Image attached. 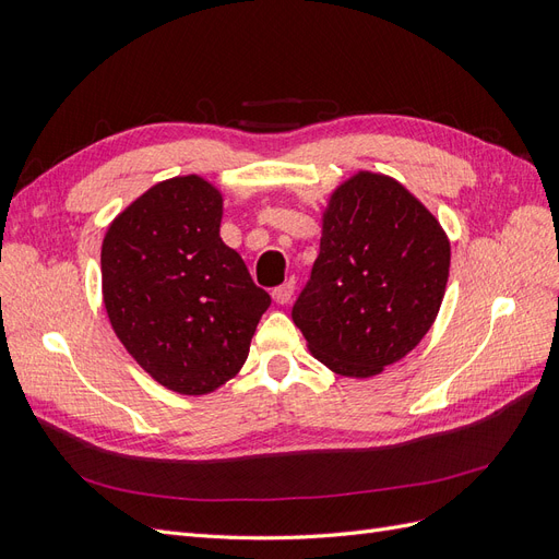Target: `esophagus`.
<instances>
[{
    "label": "esophagus",
    "mask_w": 559,
    "mask_h": 559,
    "mask_svg": "<svg viewBox=\"0 0 559 559\" xmlns=\"http://www.w3.org/2000/svg\"><path fill=\"white\" fill-rule=\"evenodd\" d=\"M294 289H296V282L294 280H286L284 284H280V286H275V289H273V300L280 302V306H284V302L292 300Z\"/></svg>",
    "instance_id": "esophagus-1"
}]
</instances>
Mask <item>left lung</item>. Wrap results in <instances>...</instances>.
<instances>
[{
	"label": "left lung",
	"mask_w": 559,
	"mask_h": 559,
	"mask_svg": "<svg viewBox=\"0 0 559 559\" xmlns=\"http://www.w3.org/2000/svg\"><path fill=\"white\" fill-rule=\"evenodd\" d=\"M448 273L450 242L433 214L392 177L359 173L331 195L294 324L335 373L378 376L427 335Z\"/></svg>",
	"instance_id": "8db88e82"
}]
</instances>
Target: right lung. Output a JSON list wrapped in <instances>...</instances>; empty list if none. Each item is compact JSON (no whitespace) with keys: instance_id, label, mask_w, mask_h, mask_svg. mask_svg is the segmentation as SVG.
I'll return each mask as SVG.
<instances>
[{"instance_id":"right-lung-1","label":"right lung","mask_w":559,"mask_h":559,"mask_svg":"<svg viewBox=\"0 0 559 559\" xmlns=\"http://www.w3.org/2000/svg\"><path fill=\"white\" fill-rule=\"evenodd\" d=\"M218 226L222 193L189 175L134 200L103 242V296L118 341L156 382L189 396L238 373L270 308Z\"/></svg>"}]
</instances>
